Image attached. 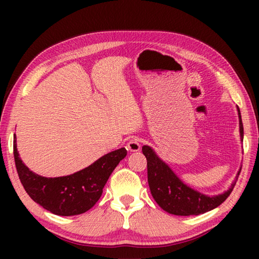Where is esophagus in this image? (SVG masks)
<instances>
[{
    "label": "esophagus",
    "instance_id": "34e87169",
    "mask_svg": "<svg viewBox=\"0 0 259 259\" xmlns=\"http://www.w3.org/2000/svg\"><path fill=\"white\" fill-rule=\"evenodd\" d=\"M126 148L130 152H137L140 150V140L138 138H131L128 143H126Z\"/></svg>",
    "mask_w": 259,
    "mask_h": 259
}]
</instances>
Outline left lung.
<instances>
[{"label":"left lung","instance_id":"1","mask_svg":"<svg viewBox=\"0 0 259 259\" xmlns=\"http://www.w3.org/2000/svg\"><path fill=\"white\" fill-rule=\"evenodd\" d=\"M239 111V109H238ZM240 119V134L243 139V124ZM143 154L147 160V181L152 196L164 211L177 216H191L210 211L229 198L235 183L230 190L216 196H208L186 186L163 161L148 146H143ZM241 171V170H240ZM240 171L238 175H240Z\"/></svg>","mask_w":259,"mask_h":259}]
</instances>
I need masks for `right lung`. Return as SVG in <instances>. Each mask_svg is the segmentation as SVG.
<instances>
[{
    "label": "right lung",
    "instance_id": "obj_1",
    "mask_svg": "<svg viewBox=\"0 0 259 259\" xmlns=\"http://www.w3.org/2000/svg\"><path fill=\"white\" fill-rule=\"evenodd\" d=\"M17 172L30 199L59 216H75L88 211L102 196L103 188L116 165L126 155L124 147L100 157L88 168L69 176L47 178L26 166L17 151L14 138Z\"/></svg>",
    "mask_w": 259,
    "mask_h": 259
}]
</instances>
